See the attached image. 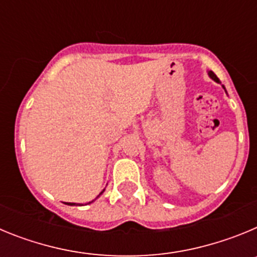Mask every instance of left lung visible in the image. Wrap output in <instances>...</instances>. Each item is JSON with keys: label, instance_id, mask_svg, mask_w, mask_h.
<instances>
[{"label": "left lung", "instance_id": "left-lung-1", "mask_svg": "<svg viewBox=\"0 0 257 257\" xmlns=\"http://www.w3.org/2000/svg\"><path fill=\"white\" fill-rule=\"evenodd\" d=\"M208 76H210L211 78L213 79V81H216V82H220V79L217 78V77H216V74L213 73V72H211V70H210V72H208Z\"/></svg>", "mask_w": 257, "mask_h": 257}]
</instances>
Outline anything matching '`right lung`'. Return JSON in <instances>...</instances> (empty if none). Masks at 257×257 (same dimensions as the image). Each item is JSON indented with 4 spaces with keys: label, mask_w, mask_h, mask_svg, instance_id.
Masks as SVG:
<instances>
[{
    "label": "right lung",
    "mask_w": 257,
    "mask_h": 257,
    "mask_svg": "<svg viewBox=\"0 0 257 257\" xmlns=\"http://www.w3.org/2000/svg\"><path fill=\"white\" fill-rule=\"evenodd\" d=\"M103 192H104V190H103ZM103 192H101V193H103ZM101 193H100V194H101ZM100 194H99V196H100ZM99 196H97V197H99ZM91 202H90V203H91ZM67 205H76V203H67Z\"/></svg>",
    "instance_id": "1"
}]
</instances>
